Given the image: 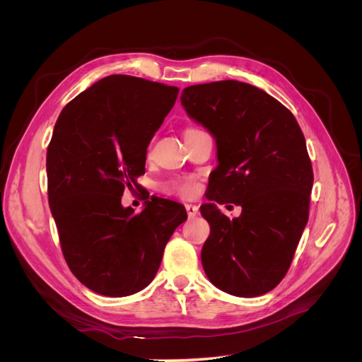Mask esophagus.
<instances>
[{"instance_id":"esophagus-1","label":"esophagus","mask_w":362,"mask_h":362,"mask_svg":"<svg viewBox=\"0 0 362 362\" xmlns=\"http://www.w3.org/2000/svg\"><path fill=\"white\" fill-rule=\"evenodd\" d=\"M185 211H187L189 217H194V216H198V213H199V206L193 205V204H187V205H185Z\"/></svg>"}]
</instances>
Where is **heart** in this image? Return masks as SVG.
I'll use <instances>...</instances> for the list:
<instances>
[{
    "instance_id": "heart-1",
    "label": "heart",
    "mask_w": 362,
    "mask_h": 362,
    "mask_svg": "<svg viewBox=\"0 0 362 362\" xmlns=\"http://www.w3.org/2000/svg\"><path fill=\"white\" fill-rule=\"evenodd\" d=\"M187 131H185V133H187ZM161 190L169 194L181 196V198H192V196H194L196 192H198V181H196V178L192 177V175H182V177H175L164 181L161 184Z\"/></svg>"
}]
</instances>
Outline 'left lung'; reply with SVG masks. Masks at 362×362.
Masks as SVG:
<instances>
[{
  "instance_id": "obj_1",
  "label": "left lung",
  "mask_w": 362,
  "mask_h": 362,
  "mask_svg": "<svg viewBox=\"0 0 362 362\" xmlns=\"http://www.w3.org/2000/svg\"><path fill=\"white\" fill-rule=\"evenodd\" d=\"M181 104L216 139L218 166L201 214L210 223L202 266L217 288L255 298L287 275L310 214L313 166L298 120L278 100L247 83L185 87ZM243 214L229 219L214 201Z\"/></svg>"
}]
</instances>
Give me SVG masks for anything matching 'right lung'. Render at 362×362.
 Wrapping results in <instances>:
<instances>
[{"label":"right lung","mask_w":362,"mask_h":362,"mask_svg":"<svg viewBox=\"0 0 362 362\" xmlns=\"http://www.w3.org/2000/svg\"><path fill=\"white\" fill-rule=\"evenodd\" d=\"M180 89L110 75L63 108L47 151L48 201L63 257L92 291L124 298L149 286L185 208L151 198L141 213L120 196L145 173L146 148Z\"/></svg>","instance_id":"add662e5"}]
</instances>
